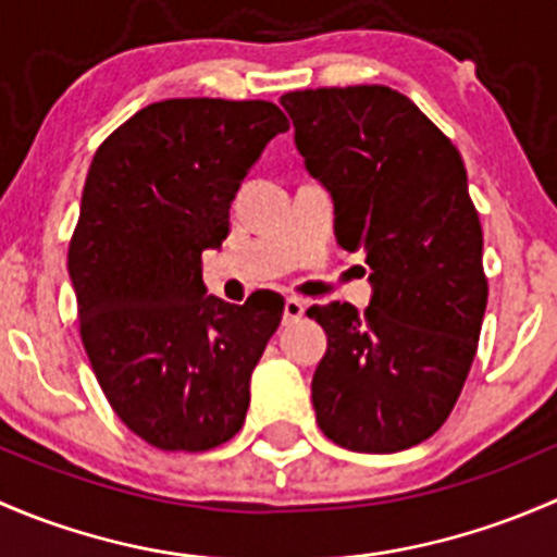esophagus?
Returning a JSON list of instances; mask_svg holds the SVG:
<instances>
[{
	"label": "esophagus",
	"mask_w": 557,
	"mask_h": 557,
	"mask_svg": "<svg viewBox=\"0 0 557 557\" xmlns=\"http://www.w3.org/2000/svg\"><path fill=\"white\" fill-rule=\"evenodd\" d=\"M305 310H307L305 301L296 299V296H288V299H285V307H283V320L285 323H296V320L305 314Z\"/></svg>",
	"instance_id": "1"
}]
</instances>
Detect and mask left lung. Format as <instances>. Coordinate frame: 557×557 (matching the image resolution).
<instances>
[{"label":"left lung","mask_w":557,"mask_h":557,"mask_svg":"<svg viewBox=\"0 0 557 557\" xmlns=\"http://www.w3.org/2000/svg\"><path fill=\"white\" fill-rule=\"evenodd\" d=\"M334 234L367 252V312L307 314L329 336L312 377L320 431L356 453H398L440 431L466 383L487 305L482 228L455 145L387 86L280 97Z\"/></svg>","instance_id":"left-lung-1"}]
</instances>
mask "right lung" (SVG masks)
Masks as SVG:
<instances>
[{
  "label": "right lung",
  "instance_id": "add662e5",
  "mask_svg": "<svg viewBox=\"0 0 557 557\" xmlns=\"http://www.w3.org/2000/svg\"><path fill=\"white\" fill-rule=\"evenodd\" d=\"M283 132L272 102L166 99L91 161L66 261L81 336L117 418L161 450H212L245 423L283 299L210 296L201 252L223 245L239 185Z\"/></svg>",
  "mask_w": 557,
  "mask_h": 557
}]
</instances>
